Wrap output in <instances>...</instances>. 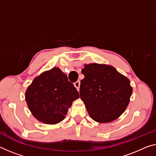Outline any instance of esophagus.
<instances>
[{
	"mask_svg": "<svg viewBox=\"0 0 156 156\" xmlns=\"http://www.w3.org/2000/svg\"><path fill=\"white\" fill-rule=\"evenodd\" d=\"M80 80L76 81V82L75 83H74V86H75L76 89H77L78 91H79V89H80Z\"/></svg>",
	"mask_w": 156,
	"mask_h": 156,
	"instance_id": "esophagus-1",
	"label": "esophagus"
}]
</instances>
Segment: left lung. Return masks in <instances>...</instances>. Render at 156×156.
Instances as JSON below:
<instances>
[{
    "label": "left lung",
    "instance_id": "8db88e82",
    "mask_svg": "<svg viewBox=\"0 0 156 156\" xmlns=\"http://www.w3.org/2000/svg\"><path fill=\"white\" fill-rule=\"evenodd\" d=\"M80 96L92 119L108 123L126 109L133 89L130 80L113 66L90 64L82 69Z\"/></svg>",
    "mask_w": 156,
    "mask_h": 156
}]
</instances>
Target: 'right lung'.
<instances>
[{
    "instance_id": "obj_1",
    "label": "right lung",
    "mask_w": 156,
    "mask_h": 156,
    "mask_svg": "<svg viewBox=\"0 0 156 156\" xmlns=\"http://www.w3.org/2000/svg\"><path fill=\"white\" fill-rule=\"evenodd\" d=\"M79 96L66 74L54 67L34 79L26 90V101L37 119L55 124L65 119L69 108Z\"/></svg>"
}]
</instances>
